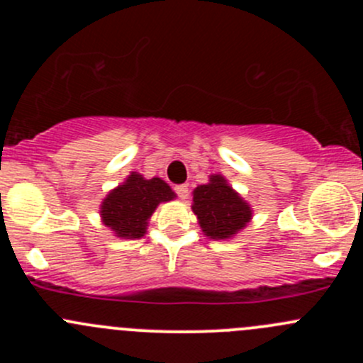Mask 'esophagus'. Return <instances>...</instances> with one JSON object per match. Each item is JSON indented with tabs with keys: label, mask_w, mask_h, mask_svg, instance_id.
Here are the masks:
<instances>
[{
	"label": "esophagus",
	"mask_w": 363,
	"mask_h": 363,
	"mask_svg": "<svg viewBox=\"0 0 363 363\" xmlns=\"http://www.w3.org/2000/svg\"><path fill=\"white\" fill-rule=\"evenodd\" d=\"M174 189H175V193H177L179 199H182V200L188 199V191H189V189H188V186H186V184H177Z\"/></svg>",
	"instance_id": "obj_1"
}]
</instances>
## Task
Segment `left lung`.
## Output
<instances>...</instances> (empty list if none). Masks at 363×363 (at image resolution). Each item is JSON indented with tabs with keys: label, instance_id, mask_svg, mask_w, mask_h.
<instances>
[{
	"label": "left lung",
	"instance_id": "1",
	"mask_svg": "<svg viewBox=\"0 0 363 363\" xmlns=\"http://www.w3.org/2000/svg\"><path fill=\"white\" fill-rule=\"evenodd\" d=\"M193 212L203 233L211 239H228L251 219L250 205L244 202L221 175H212L208 184L193 191Z\"/></svg>",
	"mask_w": 363,
	"mask_h": 363
}]
</instances>
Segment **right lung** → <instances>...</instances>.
<instances>
[{"mask_svg":"<svg viewBox=\"0 0 363 363\" xmlns=\"http://www.w3.org/2000/svg\"><path fill=\"white\" fill-rule=\"evenodd\" d=\"M174 196L170 186L160 177L144 179L133 172L124 184L108 193L104 200L101 218L117 237L140 239L158 203L168 202Z\"/></svg>","mask_w":363,"mask_h":363,"instance_id":"right-lung-1","label":"right lung"}]
</instances>
